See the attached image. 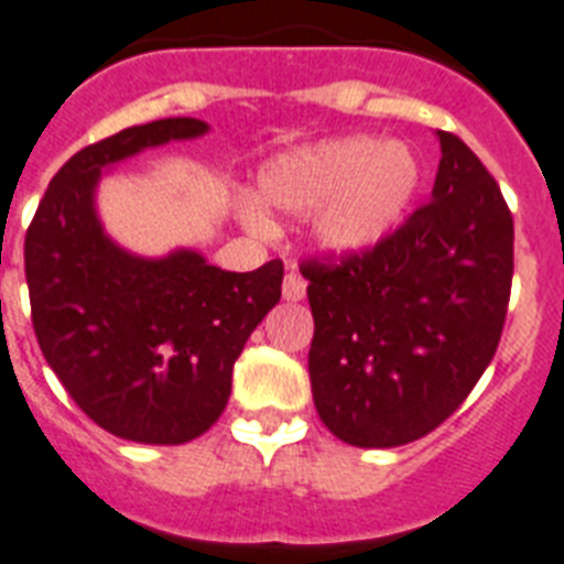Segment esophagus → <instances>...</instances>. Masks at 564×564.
<instances>
[{
	"label": "esophagus",
	"mask_w": 564,
	"mask_h": 564,
	"mask_svg": "<svg viewBox=\"0 0 564 564\" xmlns=\"http://www.w3.org/2000/svg\"><path fill=\"white\" fill-rule=\"evenodd\" d=\"M304 292H306L304 274L292 267L290 272L283 274V297H286V301H301V297H304Z\"/></svg>",
	"instance_id": "obj_1"
}]
</instances>
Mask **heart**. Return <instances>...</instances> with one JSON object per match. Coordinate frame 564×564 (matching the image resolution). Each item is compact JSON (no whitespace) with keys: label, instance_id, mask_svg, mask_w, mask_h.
Instances as JSON below:
<instances>
[{"label":"heart","instance_id":"obj_1","mask_svg":"<svg viewBox=\"0 0 564 564\" xmlns=\"http://www.w3.org/2000/svg\"><path fill=\"white\" fill-rule=\"evenodd\" d=\"M420 185V162L405 144L370 135L329 139L292 150L260 171V199L286 214L315 212V235L336 251H359L400 223ZM254 226L267 217L246 208Z\"/></svg>","mask_w":564,"mask_h":564}]
</instances>
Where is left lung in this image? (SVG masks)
<instances>
[{"label": "left lung", "mask_w": 564, "mask_h": 564, "mask_svg": "<svg viewBox=\"0 0 564 564\" xmlns=\"http://www.w3.org/2000/svg\"><path fill=\"white\" fill-rule=\"evenodd\" d=\"M437 139L429 203L370 249L301 263L315 409L350 446L391 448L434 432L501 341L512 214L478 155L452 132Z\"/></svg>", "instance_id": "left-lung-1"}]
</instances>
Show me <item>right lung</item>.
Wrapping results in <instances>:
<instances>
[{
    "label": "right lung",
    "instance_id": "right-lung-1",
    "mask_svg": "<svg viewBox=\"0 0 564 564\" xmlns=\"http://www.w3.org/2000/svg\"><path fill=\"white\" fill-rule=\"evenodd\" d=\"M203 132L199 118H162L89 144L59 167L25 235L40 350L80 411L123 441L178 446L208 432L242 345L281 301V260L254 272H223L187 249L148 260L100 228V171Z\"/></svg>",
    "mask_w": 564,
    "mask_h": 564
}]
</instances>
